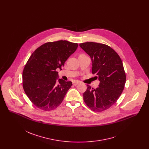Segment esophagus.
<instances>
[{
    "mask_svg": "<svg viewBox=\"0 0 149 149\" xmlns=\"http://www.w3.org/2000/svg\"><path fill=\"white\" fill-rule=\"evenodd\" d=\"M79 83V82L77 81H73V82H72V84L74 85H75V86L78 85Z\"/></svg>",
    "mask_w": 149,
    "mask_h": 149,
    "instance_id": "1",
    "label": "esophagus"
}]
</instances>
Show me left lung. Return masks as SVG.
Instances as JSON below:
<instances>
[{
	"instance_id": "1",
	"label": "left lung",
	"mask_w": 149,
	"mask_h": 149,
	"mask_svg": "<svg viewBox=\"0 0 149 149\" xmlns=\"http://www.w3.org/2000/svg\"><path fill=\"white\" fill-rule=\"evenodd\" d=\"M91 57L92 73L98 78L99 87L87 85L83 94L85 104L94 112H102L112 106L120 97L126 83V74L120 57L106 45L88 42L79 45Z\"/></svg>"
}]
</instances>
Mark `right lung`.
<instances>
[{"instance_id":"right-lung-1","label":"right lung","mask_w":149,"mask_h":149,"mask_svg":"<svg viewBox=\"0 0 149 149\" xmlns=\"http://www.w3.org/2000/svg\"><path fill=\"white\" fill-rule=\"evenodd\" d=\"M78 46V43L63 40L46 43L30 56L23 71V87L36 107L49 111L62 103L72 82L57 80L56 69L61 70Z\"/></svg>"}]
</instances>
